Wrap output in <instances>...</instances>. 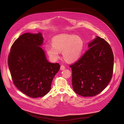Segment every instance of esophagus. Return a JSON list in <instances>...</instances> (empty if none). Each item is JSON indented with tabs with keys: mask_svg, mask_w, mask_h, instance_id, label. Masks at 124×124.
<instances>
[{
	"mask_svg": "<svg viewBox=\"0 0 124 124\" xmlns=\"http://www.w3.org/2000/svg\"><path fill=\"white\" fill-rule=\"evenodd\" d=\"M65 68H66L64 66H63V65H61V67H60V70H64Z\"/></svg>",
	"mask_w": 124,
	"mask_h": 124,
	"instance_id": "esophagus-1",
	"label": "esophagus"
}]
</instances>
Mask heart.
Returning a JSON list of instances; mask_svg holds the SVG:
<instances>
[{
	"label": "heart",
	"instance_id": "obj_1",
	"mask_svg": "<svg viewBox=\"0 0 124 124\" xmlns=\"http://www.w3.org/2000/svg\"><path fill=\"white\" fill-rule=\"evenodd\" d=\"M84 46V41L79 36L62 34L54 37L52 46H46V49L53 61L59 59V52H62L64 59L68 62H73L80 58Z\"/></svg>",
	"mask_w": 124,
	"mask_h": 124
}]
</instances>
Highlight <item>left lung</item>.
<instances>
[{"mask_svg": "<svg viewBox=\"0 0 124 124\" xmlns=\"http://www.w3.org/2000/svg\"><path fill=\"white\" fill-rule=\"evenodd\" d=\"M88 50L70 67L75 92L84 97L99 94L107 86L112 77L114 56L109 43L98 36L90 41Z\"/></svg>", "mask_w": 124, "mask_h": 124, "instance_id": "obj_1", "label": "left lung"}]
</instances>
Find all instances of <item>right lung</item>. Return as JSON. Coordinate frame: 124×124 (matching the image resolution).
Masks as SVG:
<instances>
[{"instance_id": "1", "label": "right lung", "mask_w": 124, "mask_h": 124, "mask_svg": "<svg viewBox=\"0 0 124 124\" xmlns=\"http://www.w3.org/2000/svg\"><path fill=\"white\" fill-rule=\"evenodd\" d=\"M41 32H27L13 43L8 56V67L13 83L20 91L32 98L43 97L50 91L52 80L60 69L51 63L41 46Z\"/></svg>"}]
</instances>
